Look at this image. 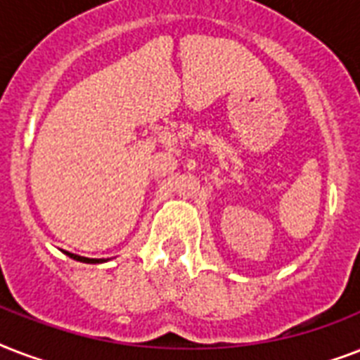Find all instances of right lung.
Returning <instances> with one entry per match:
<instances>
[{
    "label": "right lung",
    "instance_id": "right-lung-1",
    "mask_svg": "<svg viewBox=\"0 0 360 360\" xmlns=\"http://www.w3.org/2000/svg\"><path fill=\"white\" fill-rule=\"evenodd\" d=\"M67 256L72 257V259H76V262H82V263H98L101 259H91V257H84V256H78V254H70V252H65Z\"/></svg>",
    "mask_w": 360,
    "mask_h": 360
}]
</instances>
